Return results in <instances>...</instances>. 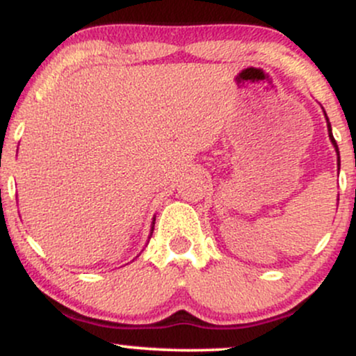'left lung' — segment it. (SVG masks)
Listing matches in <instances>:
<instances>
[{"label":"left lung","mask_w":356,"mask_h":356,"mask_svg":"<svg viewBox=\"0 0 356 356\" xmlns=\"http://www.w3.org/2000/svg\"><path fill=\"white\" fill-rule=\"evenodd\" d=\"M323 113H325V118H326V127H328V137H330V140H332V145L334 147V152H337V165H338V172H340V150H338V145H337V140H334L333 138V134H332V124H330V120H328V115H326V112L325 110H323Z\"/></svg>","instance_id":"left-lung-1"}]
</instances>
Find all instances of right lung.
Returning <instances> with one entry per match:
<instances>
[{"instance_id":"1","label":"right lung","mask_w":356,"mask_h":356,"mask_svg":"<svg viewBox=\"0 0 356 356\" xmlns=\"http://www.w3.org/2000/svg\"><path fill=\"white\" fill-rule=\"evenodd\" d=\"M154 224H155V218L152 219V226H150V234H149V239H150V236H152V232H154Z\"/></svg>"}]
</instances>
